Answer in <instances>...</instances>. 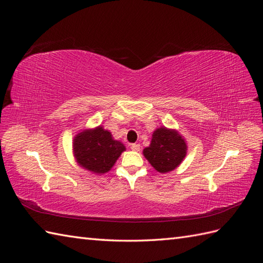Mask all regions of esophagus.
<instances>
[{"instance_id": "obj_1", "label": "esophagus", "mask_w": 263, "mask_h": 263, "mask_svg": "<svg viewBox=\"0 0 263 263\" xmlns=\"http://www.w3.org/2000/svg\"><path fill=\"white\" fill-rule=\"evenodd\" d=\"M129 146H130V149L134 151H139V149H140V145H138V144H130Z\"/></svg>"}]
</instances>
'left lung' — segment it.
Instances as JSON below:
<instances>
[{
    "instance_id": "left-lung-1",
    "label": "left lung",
    "mask_w": 263,
    "mask_h": 263,
    "mask_svg": "<svg viewBox=\"0 0 263 263\" xmlns=\"http://www.w3.org/2000/svg\"><path fill=\"white\" fill-rule=\"evenodd\" d=\"M186 150V142L177 130L160 127L154 132L149 147L142 154L158 172L166 173L178 168Z\"/></svg>"
}]
</instances>
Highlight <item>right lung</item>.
<instances>
[{"label":"right lung","mask_w":263,"mask_h":263,"mask_svg":"<svg viewBox=\"0 0 263 263\" xmlns=\"http://www.w3.org/2000/svg\"><path fill=\"white\" fill-rule=\"evenodd\" d=\"M126 148L102 126L79 133L73 139L78 164L95 174L108 172Z\"/></svg>","instance_id":"obj_1"}]
</instances>
